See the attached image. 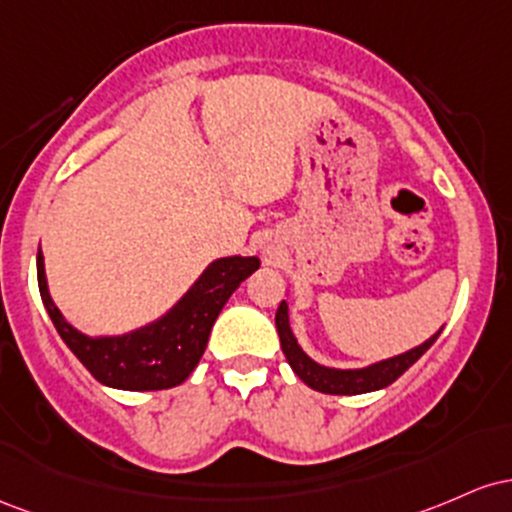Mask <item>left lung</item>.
Returning <instances> with one entry per match:
<instances>
[{"label":"left lung","mask_w":512,"mask_h":512,"mask_svg":"<svg viewBox=\"0 0 512 512\" xmlns=\"http://www.w3.org/2000/svg\"><path fill=\"white\" fill-rule=\"evenodd\" d=\"M275 329H278L280 336V348H283L287 363H290L295 375L307 384V387L317 389L321 394H341V396H355V394H367L377 392V389L389 387L394 380H399L409 367L421 358L426 350L438 341L442 333L435 331L428 341H423L421 346L406 350V353L394 355V358L380 360V363H372L365 367H326L319 365L317 360L309 358L304 353L300 343H297L295 333L290 329V309H287V302H280L278 312H275Z\"/></svg>","instance_id":"8db88e82"}]
</instances>
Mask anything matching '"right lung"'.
Returning a JSON list of instances; mask_svg holds the SVG:
<instances>
[{
	"instance_id": "add662e5",
	"label": "right lung",
	"mask_w": 512,
	"mask_h": 512,
	"mask_svg": "<svg viewBox=\"0 0 512 512\" xmlns=\"http://www.w3.org/2000/svg\"><path fill=\"white\" fill-rule=\"evenodd\" d=\"M258 266V256L215 258L169 312L118 336H89L65 319L50 297L40 249L38 290L60 338L96 380L125 392H157L188 380L222 307Z\"/></svg>"
}]
</instances>
